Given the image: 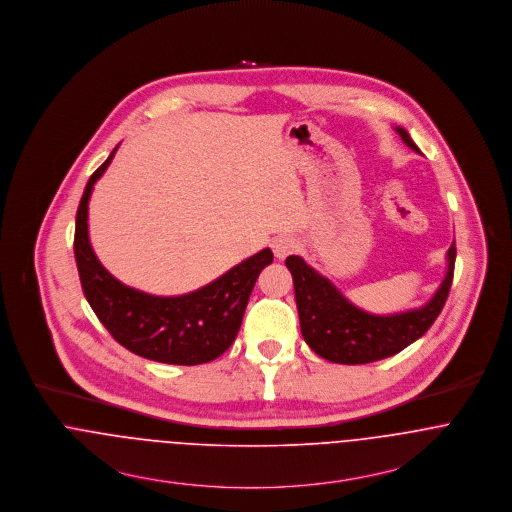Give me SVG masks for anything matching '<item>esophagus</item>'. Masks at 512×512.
Instances as JSON below:
<instances>
[{
    "mask_svg": "<svg viewBox=\"0 0 512 512\" xmlns=\"http://www.w3.org/2000/svg\"><path fill=\"white\" fill-rule=\"evenodd\" d=\"M298 249V241L290 235H279L273 239V253L277 259H286Z\"/></svg>",
    "mask_w": 512,
    "mask_h": 512,
    "instance_id": "esophagus-1",
    "label": "esophagus"
}]
</instances>
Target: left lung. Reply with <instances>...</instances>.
Wrapping results in <instances>:
<instances>
[{
    "label": "left lung",
    "instance_id": "1",
    "mask_svg": "<svg viewBox=\"0 0 512 512\" xmlns=\"http://www.w3.org/2000/svg\"><path fill=\"white\" fill-rule=\"evenodd\" d=\"M397 133L412 151L420 153L406 129L397 127ZM284 263L294 283L300 332L310 349L334 363L361 365L395 355L430 330L454 281L455 241L448 249V273L434 296L420 308L389 316L369 314L353 306L302 257L290 255Z\"/></svg>",
    "mask_w": 512,
    "mask_h": 512
}]
</instances>
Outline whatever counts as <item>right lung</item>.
<instances>
[{
	"label": "right lung",
	"instance_id": "1",
	"mask_svg": "<svg viewBox=\"0 0 512 512\" xmlns=\"http://www.w3.org/2000/svg\"><path fill=\"white\" fill-rule=\"evenodd\" d=\"M115 151L90 176L76 212L74 257L84 296L114 340L131 353L169 365L214 361L235 340L251 290L273 263V251L267 247L214 283L182 296H153L119 283L102 267L88 237V202Z\"/></svg>",
	"mask_w": 512,
	"mask_h": 512
}]
</instances>
